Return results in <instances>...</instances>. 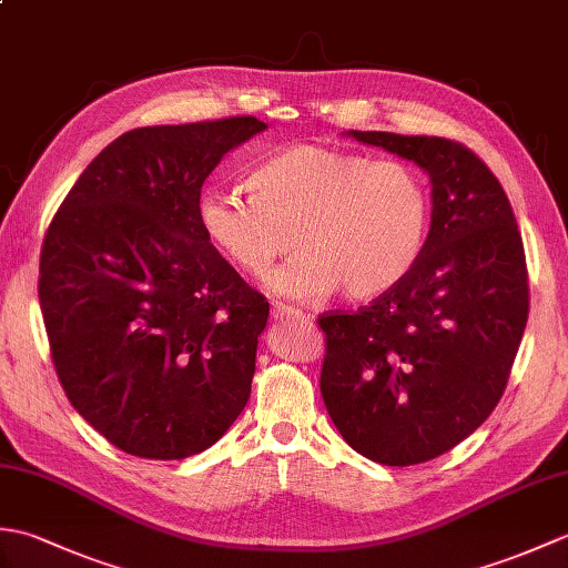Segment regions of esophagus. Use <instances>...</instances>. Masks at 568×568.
Instances as JSON below:
<instances>
[{
    "label": "esophagus",
    "mask_w": 568,
    "mask_h": 568,
    "mask_svg": "<svg viewBox=\"0 0 568 568\" xmlns=\"http://www.w3.org/2000/svg\"><path fill=\"white\" fill-rule=\"evenodd\" d=\"M271 317L275 322H287V320H300V317H305V315H303V310L291 307V305H283V303H275L271 307Z\"/></svg>",
    "instance_id": "1"
}]
</instances>
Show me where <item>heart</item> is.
Here are the masks:
<instances>
[{
  "label": "heart",
  "instance_id": "1",
  "mask_svg": "<svg viewBox=\"0 0 568 568\" xmlns=\"http://www.w3.org/2000/svg\"><path fill=\"white\" fill-rule=\"evenodd\" d=\"M251 197L204 190L197 222L239 271L268 277L275 295L376 300L419 261L429 229V190L417 168L329 146H291L251 171Z\"/></svg>",
  "mask_w": 568,
  "mask_h": 568
}]
</instances>
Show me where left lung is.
Wrapping results in <instances>:
<instances>
[{"label":"left lung","mask_w":568,"mask_h":568,"mask_svg":"<svg viewBox=\"0 0 568 568\" xmlns=\"http://www.w3.org/2000/svg\"><path fill=\"white\" fill-rule=\"evenodd\" d=\"M429 175L432 222L403 283L327 334L320 390L346 444L383 466L437 458L498 405L523 342L529 295L523 236L498 178L439 136L346 131Z\"/></svg>","instance_id":"obj_1"}]
</instances>
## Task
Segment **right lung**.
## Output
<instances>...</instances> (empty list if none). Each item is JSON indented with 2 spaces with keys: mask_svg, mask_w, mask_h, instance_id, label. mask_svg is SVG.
<instances>
[{
  "mask_svg": "<svg viewBox=\"0 0 568 568\" xmlns=\"http://www.w3.org/2000/svg\"><path fill=\"white\" fill-rule=\"evenodd\" d=\"M268 124L141 126L72 185L41 248L39 300L60 385L116 449L200 454L248 403L268 303L197 222L202 183Z\"/></svg>",
  "mask_w": 568,
  "mask_h": 568,
  "instance_id": "obj_1",
  "label": "right lung"
}]
</instances>
